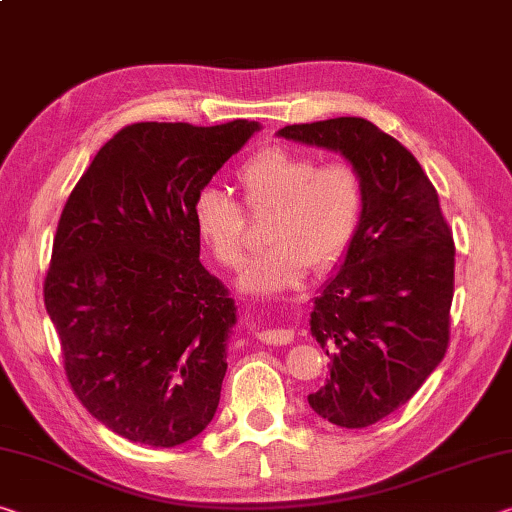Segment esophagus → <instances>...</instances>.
<instances>
[{
  "instance_id": "obj_1",
  "label": "esophagus",
  "mask_w": 512,
  "mask_h": 512,
  "mask_svg": "<svg viewBox=\"0 0 512 512\" xmlns=\"http://www.w3.org/2000/svg\"><path fill=\"white\" fill-rule=\"evenodd\" d=\"M257 339L262 344H269V346H287V344H291V339H294V332L285 330V328H271V330L257 332Z\"/></svg>"
}]
</instances>
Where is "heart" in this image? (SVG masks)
Listing matches in <instances>:
<instances>
[{
  "label": "heart",
  "instance_id": "obj_1",
  "mask_svg": "<svg viewBox=\"0 0 512 512\" xmlns=\"http://www.w3.org/2000/svg\"><path fill=\"white\" fill-rule=\"evenodd\" d=\"M243 205L250 212L273 209L266 225L271 246L241 275L253 294L296 287L312 269H330L351 246L364 212V184L351 161L319 164L312 152L269 145L237 168ZM196 237L225 269L246 257V216L241 205L216 186H202L191 205Z\"/></svg>",
  "mask_w": 512,
  "mask_h": 512
}]
</instances>
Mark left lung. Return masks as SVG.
<instances>
[{
	"label": "left lung",
	"mask_w": 512,
	"mask_h": 512,
	"mask_svg": "<svg viewBox=\"0 0 512 512\" xmlns=\"http://www.w3.org/2000/svg\"><path fill=\"white\" fill-rule=\"evenodd\" d=\"M278 134L342 152L362 175L358 234L314 300L310 326L330 358V378L307 401L330 424L371 426L408 403L444 358L453 234L419 161L369 120L330 118Z\"/></svg>",
	"instance_id": "left-lung-1"
}]
</instances>
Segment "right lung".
<instances>
[{"label": "right lung", "instance_id": "right-lung-1", "mask_svg": "<svg viewBox=\"0 0 512 512\" xmlns=\"http://www.w3.org/2000/svg\"><path fill=\"white\" fill-rule=\"evenodd\" d=\"M257 129L127 125L63 207L45 307L72 392L120 437L168 449L214 419L237 307L200 264L191 205Z\"/></svg>", "mask_w": 512, "mask_h": 512}]
</instances>
